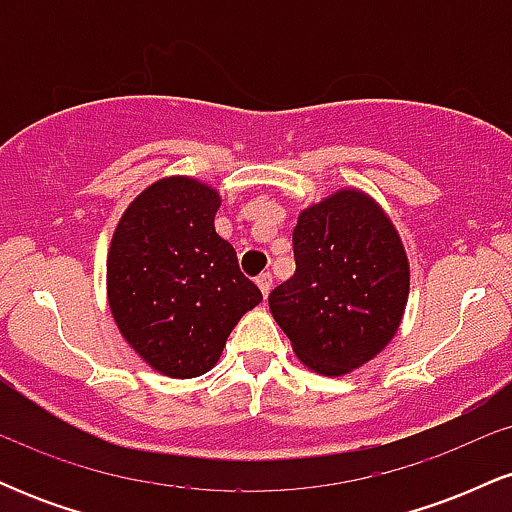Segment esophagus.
Wrapping results in <instances>:
<instances>
[{"label": "esophagus", "instance_id": "obj_1", "mask_svg": "<svg viewBox=\"0 0 512 512\" xmlns=\"http://www.w3.org/2000/svg\"><path fill=\"white\" fill-rule=\"evenodd\" d=\"M257 286H260L262 296L267 298V296H269V291H272V274H269V272H262L260 276H257Z\"/></svg>", "mask_w": 512, "mask_h": 512}]
</instances>
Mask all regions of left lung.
<instances>
[{
	"mask_svg": "<svg viewBox=\"0 0 512 512\" xmlns=\"http://www.w3.org/2000/svg\"><path fill=\"white\" fill-rule=\"evenodd\" d=\"M293 255L269 310L298 361L337 378L378 356L409 298L407 250L385 209L356 187L332 192L298 214Z\"/></svg>",
	"mask_w": 512,
	"mask_h": 512,
	"instance_id": "left-lung-1",
	"label": "left lung"
}]
</instances>
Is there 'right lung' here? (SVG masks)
Listing matches in <instances>:
<instances>
[{"label":"right lung","mask_w":512,"mask_h":512,"mask_svg":"<svg viewBox=\"0 0 512 512\" xmlns=\"http://www.w3.org/2000/svg\"><path fill=\"white\" fill-rule=\"evenodd\" d=\"M221 195L190 175L134 197L108 250V303L125 342L168 378L216 366L228 334L262 293L214 228Z\"/></svg>","instance_id":"obj_1"}]
</instances>
